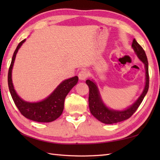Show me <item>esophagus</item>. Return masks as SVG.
Returning <instances> with one entry per match:
<instances>
[{"mask_svg":"<svg viewBox=\"0 0 160 160\" xmlns=\"http://www.w3.org/2000/svg\"><path fill=\"white\" fill-rule=\"evenodd\" d=\"M89 76V73L88 71L85 69L81 70L79 73H78V77H79V79L81 80H84L86 78Z\"/></svg>","mask_w":160,"mask_h":160,"instance_id":"esophagus-1","label":"esophagus"}]
</instances>
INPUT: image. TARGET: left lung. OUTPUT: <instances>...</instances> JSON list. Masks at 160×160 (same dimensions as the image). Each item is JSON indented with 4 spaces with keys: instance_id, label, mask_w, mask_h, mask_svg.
Here are the masks:
<instances>
[{
    "instance_id": "8db88e82",
    "label": "left lung",
    "mask_w": 160,
    "mask_h": 160,
    "mask_svg": "<svg viewBox=\"0 0 160 160\" xmlns=\"http://www.w3.org/2000/svg\"><path fill=\"white\" fill-rule=\"evenodd\" d=\"M132 47L135 51V53L138 56L142 62L144 64L146 71V84L143 92L141 96L134 104L127 109L123 111L113 110L108 108L102 100L100 94L98 91L96 84L93 81L87 80L86 83L89 88V106L91 114L102 123L107 124H112L118 123L124 120H127L132 116L136 110L140 107V104L143 100L146 94L147 93L149 87V75H148V63L147 55L143 48L139 45L138 42L134 38L132 42Z\"/></svg>"
}]
</instances>
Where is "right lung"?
<instances>
[{
	"label": "right lung",
	"instance_id": "right-lung-1",
	"mask_svg": "<svg viewBox=\"0 0 160 160\" xmlns=\"http://www.w3.org/2000/svg\"><path fill=\"white\" fill-rule=\"evenodd\" d=\"M25 41V39H24L18 44L12 57L8 71L9 92L16 106L23 116L35 122H51L58 118L62 114L64 109V99L71 89L78 83V77L74 76L64 80L49 96L38 102H29L22 100L17 95L13 88L12 80V71L16 53Z\"/></svg>",
	"mask_w": 160,
	"mask_h": 160
}]
</instances>
